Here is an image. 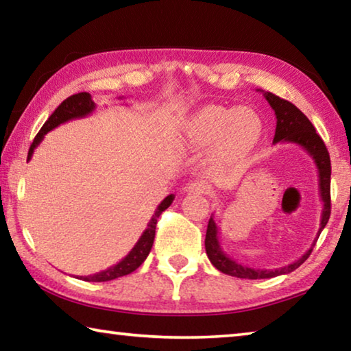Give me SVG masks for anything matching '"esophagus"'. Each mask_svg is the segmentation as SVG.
<instances>
[{
  "instance_id": "obj_1",
  "label": "esophagus",
  "mask_w": 351,
  "mask_h": 351,
  "mask_svg": "<svg viewBox=\"0 0 351 351\" xmlns=\"http://www.w3.org/2000/svg\"><path fill=\"white\" fill-rule=\"evenodd\" d=\"M189 193H197V195H204V193H210V186L206 181H193L189 184L187 187Z\"/></svg>"
}]
</instances>
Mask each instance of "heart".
I'll return each instance as SVG.
<instances>
[{
	"label": "heart",
	"mask_w": 351,
	"mask_h": 351,
	"mask_svg": "<svg viewBox=\"0 0 351 351\" xmlns=\"http://www.w3.org/2000/svg\"><path fill=\"white\" fill-rule=\"evenodd\" d=\"M184 134L190 147L206 148L217 144L219 156L235 159L257 144L261 122L249 108L207 105L189 119Z\"/></svg>",
	"instance_id": "b5f03b06"
}]
</instances>
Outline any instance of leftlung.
I'll return each instance as SVG.
<instances>
[{
  "instance_id": "left-lung-1",
  "label": "left lung",
  "mask_w": 351,
  "mask_h": 351,
  "mask_svg": "<svg viewBox=\"0 0 351 351\" xmlns=\"http://www.w3.org/2000/svg\"><path fill=\"white\" fill-rule=\"evenodd\" d=\"M265 97L268 100V104L272 106V110L276 112L277 117V127L274 134V144L277 142H293L300 147H304L305 150L311 154L314 162L317 165L319 170V186H320V197L324 201V210H322V219H320V229L316 239H319L320 232L326 226L330 219L331 213V197H330V181H331V162H330V153L326 150L324 141L316 133V128L313 127L304 112H302L295 105H293L288 100L276 96L272 93H265ZM317 240H314L313 246L316 245ZM206 254L209 257L210 263L215 266L218 271L224 272L228 276H234L239 278H251V280H257V278H271L282 274H289L294 269L304 263V261L310 257L313 251V246L302 255L299 260H295L294 263H291L285 268L278 269H254L247 268L237 263L235 260L229 257L228 254L221 251L218 241V228L215 224V219L210 217L209 224H207V232H206Z\"/></svg>"
}]
</instances>
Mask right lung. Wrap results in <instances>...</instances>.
<instances>
[{
    "instance_id": "right-lung-1",
    "label": "right lung",
    "mask_w": 351,
    "mask_h": 351,
    "mask_svg": "<svg viewBox=\"0 0 351 351\" xmlns=\"http://www.w3.org/2000/svg\"><path fill=\"white\" fill-rule=\"evenodd\" d=\"M94 108H96V105H94L90 93H79V94H74V96H69L68 99H64L63 102L57 106L56 111L52 112L49 117H47L45 125L41 127L38 134L35 136L32 145H31V148H29L27 161L32 158L34 150L37 148V145L40 144L41 139L45 138V134L47 132L54 130L56 127H58L63 122L71 121V119L85 117L90 114ZM173 198H175L173 195H169V197L164 198L162 203L158 206L156 212H154V215L152 217V219L147 224V229L144 230V234L141 235V239L138 240V243H136L134 247L130 251V254L125 258H122L117 265L111 266V268H108V269L97 272V274L85 276V277L80 276L77 278H80V280H85V282H108V280H114V278H117V277L132 274L133 271L138 269L139 266L144 263L145 258L148 257V254H150V251H152L158 218L171 203H173Z\"/></svg>"
}]
</instances>
